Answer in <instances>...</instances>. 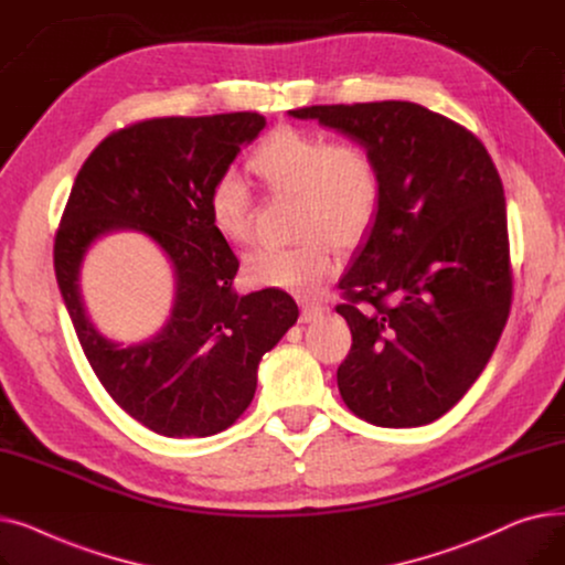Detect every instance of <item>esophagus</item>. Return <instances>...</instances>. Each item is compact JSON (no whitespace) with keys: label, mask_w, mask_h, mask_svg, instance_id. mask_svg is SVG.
I'll return each instance as SVG.
<instances>
[{"label":"esophagus","mask_w":565,"mask_h":565,"mask_svg":"<svg viewBox=\"0 0 565 565\" xmlns=\"http://www.w3.org/2000/svg\"><path fill=\"white\" fill-rule=\"evenodd\" d=\"M324 311H328V307H322V305H302L300 320H302V322H311V320L320 318Z\"/></svg>","instance_id":"1"}]
</instances>
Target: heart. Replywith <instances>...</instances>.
<instances>
[{
  "mask_svg": "<svg viewBox=\"0 0 565 565\" xmlns=\"http://www.w3.org/2000/svg\"><path fill=\"white\" fill-rule=\"evenodd\" d=\"M247 167L267 192L298 199L295 237L302 243L249 252L243 277L252 286L313 298L337 273L332 243L341 249L358 247L375 224L382 175L373 153L360 141H332L318 130L284 124L254 146ZM205 211L224 241H252L254 199L237 175L215 178L205 194Z\"/></svg>",
  "mask_w": 565,
  "mask_h": 565,
  "instance_id": "b5f03b06",
  "label": "heart"
}]
</instances>
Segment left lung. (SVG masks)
Here are the masks:
<instances>
[{
	"label": "left lung",
	"instance_id": "left-lung-1",
	"mask_svg": "<svg viewBox=\"0 0 565 565\" xmlns=\"http://www.w3.org/2000/svg\"><path fill=\"white\" fill-rule=\"evenodd\" d=\"M373 153L382 201L339 281L352 334L337 371L343 403L382 428L439 419L471 387L513 302L507 199L477 135L417 103L311 105Z\"/></svg>",
	"mask_w": 565,
	"mask_h": 565
}]
</instances>
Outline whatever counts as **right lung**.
Masks as SVG:
<instances>
[{
  "instance_id": "1",
  "label": "right lung",
  "mask_w": 565,
  "mask_h": 565,
  "mask_svg": "<svg viewBox=\"0 0 565 565\" xmlns=\"http://www.w3.org/2000/svg\"><path fill=\"white\" fill-rule=\"evenodd\" d=\"M265 116L146 118L107 135L82 164L54 235V273L79 345L114 403L164 437H207L249 407L258 362L300 311L288 292L237 295V258L211 226L205 194L256 139ZM137 227L174 265L177 302L166 330L124 349L87 322L76 286L98 234Z\"/></svg>"
}]
</instances>
